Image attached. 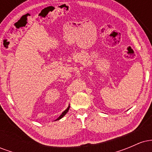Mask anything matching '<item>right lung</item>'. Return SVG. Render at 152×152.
<instances>
[{
    "label": "right lung",
    "instance_id": "1",
    "mask_svg": "<svg viewBox=\"0 0 152 152\" xmlns=\"http://www.w3.org/2000/svg\"><path fill=\"white\" fill-rule=\"evenodd\" d=\"M69 108H70V105H69V106H68V107H67V109H66L65 110V111H63V112H62V114H61V116H59V117H58V118H57V119H56V121H57V120H59V119H61V118H62L63 117H64V116H65V115H66V114H67V112H68V111H69Z\"/></svg>",
    "mask_w": 152,
    "mask_h": 152
}]
</instances>
